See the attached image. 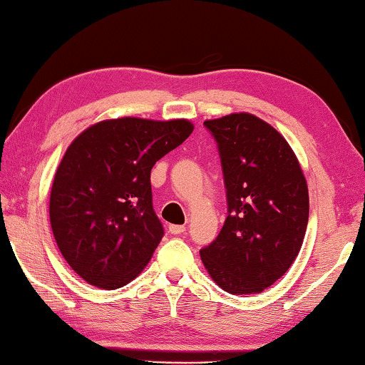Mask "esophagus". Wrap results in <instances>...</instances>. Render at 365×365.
I'll return each instance as SVG.
<instances>
[{"label":"esophagus","mask_w":365,"mask_h":365,"mask_svg":"<svg viewBox=\"0 0 365 365\" xmlns=\"http://www.w3.org/2000/svg\"><path fill=\"white\" fill-rule=\"evenodd\" d=\"M187 230V227L185 225H169V233L170 235H182Z\"/></svg>","instance_id":"34e87169"}]
</instances>
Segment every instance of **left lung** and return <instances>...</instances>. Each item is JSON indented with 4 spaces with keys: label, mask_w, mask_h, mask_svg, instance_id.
Wrapping results in <instances>:
<instances>
[{
    "label": "left lung",
    "mask_w": 365,
    "mask_h": 365,
    "mask_svg": "<svg viewBox=\"0 0 365 365\" xmlns=\"http://www.w3.org/2000/svg\"><path fill=\"white\" fill-rule=\"evenodd\" d=\"M217 143L227 219L201 261L232 294L261 293L298 256L309 220L306 178L287 140L246 113L206 120Z\"/></svg>",
    "instance_id": "left-lung-1"
}]
</instances>
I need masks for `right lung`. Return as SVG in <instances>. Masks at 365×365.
<instances>
[{"mask_svg": "<svg viewBox=\"0 0 365 365\" xmlns=\"http://www.w3.org/2000/svg\"><path fill=\"white\" fill-rule=\"evenodd\" d=\"M185 119L104 120L72 141L54 175L49 220L67 264L90 285L132 282L164 237L151 169L187 140Z\"/></svg>", "mask_w": 365, "mask_h": 365, "instance_id": "add662e5", "label": "right lung"}]
</instances>
